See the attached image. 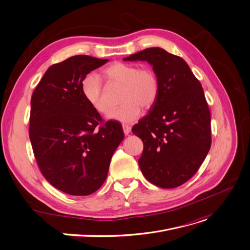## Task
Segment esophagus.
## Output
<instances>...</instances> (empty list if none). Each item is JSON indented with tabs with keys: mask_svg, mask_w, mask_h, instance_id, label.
<instances>
[{
	"mask_svg": "<svg viewBox=\"0 0 250 250\" xmlns=\"http://www.w3.org/2000/svg\"><path fill=\"white\" fill-rule=\"evenodd\" d=\"M123 129H124V133H125V135H127V134L130 132L131 127H130L129 125H123Z\"/></svg>",
	"mask_w": 250,
	"mask_h": 250,
	"instance_id": "1",
	"label": "esophagus"
}]
</instances>
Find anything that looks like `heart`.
Segmentation results:
<instances>
[{
    "instance_id": "1",
    "label": "heart",
    "mask_w": 250,
    "mask_h": 250,
    "mask_svg": "<svg viewBox=\"0 0 250 250\" xmlns=\"http://www.w3.org/2000/svg\"><path fill=\"white\" fill-rule=\"evenodd\" d=\"M102 79L108 84L122 85L120 95L121 106L108 113V119L121 123H132L137 120L142 107L150 108L160 93L157 76L149 67H139L137 64L113 62L102 71ZM82 93L96 111L102 115L109 106L104 99V90L100 78L95 74L87 75L82 82Z\"/></svg>"
}]
</instances>
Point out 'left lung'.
I'll return each instance as SVG.
<instances>
[{
  "mask_svg": "<svg viewBox=\"0 0 250 250\" xmlns=\"http://www.w3.org/2000/svg\"><path fill=\"white\" fill-rule=\"evenodd\" d=\"M124 60L146 61L160 83L155 104L131 129L144 143L141 170L156 187L177 188L195 174L211 146L202 86L184 59L164 49L148 48Z\"/></svg>",
  "mask_w": 250,
  "mask_h": 250,
  "instance_id": "left-lung-1",
  "label": "left lung"
}]
</instances>
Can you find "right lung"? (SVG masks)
Segmentation results:
<instances>
[{"label":"right lung","mask_w":250,"mask_h":250,"mask_svg":"<svg viewBox=\"0 0 250 250\" xmlns=\"http://www.w3.org/2000/svg\"><path fill=\"white\" fill-rule=\"evenodd\" d=\"M108 60L78 55L51 65L31 99L29 134L41 172L59 190L88 195L104 183L122 125L104 123L82 82Z\"/></svg>","instance_id":"1"}]
</instances>
